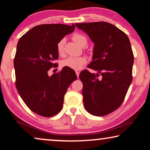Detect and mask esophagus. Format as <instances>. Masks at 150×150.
<instances>
[{
  "label": "esophagus",
  "instance_id": "34e87169",
  "mask_svg": "<svg viewBox=\"0 0 150 150\" xmlns=\"http://www.w3.org/2000/svg\"><path fill=\"white\" fill-rule=\"evenodd\" d=\"M75 73H76L77 77H79V71H75Z\"/></svg>",
  "mask_w": 150,
  "mask_h": 150
}]
</instances>
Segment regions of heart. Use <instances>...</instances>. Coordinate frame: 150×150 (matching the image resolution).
I'll list each match as a JSON object with an SVG mask.
<instances>
[{"instance_id": "heart-1", "label": "heart", "mask_w": 150, "mask_h": 150, "mask_svg": "<svg viewBox=\"0 0 150 150\" xmlns=\"http://www.w3.org/2000/svg\"><path fill=\"white\" fill-rule=\"evenodd\" d=\"M72 38L77 45L83 47L86 45L87 39L84 35L79 33H75L72 35ZM65 39H61L57 44V51L59 55H63L64 52ZM87 63L85 57H69L62 60L61 65L63 67H68L73 70H80Z\"/></svg>"}]
</instances>
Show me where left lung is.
Instances as JSON below:
<instances>
[{
  "instance_id": "obj_1",
  "label": "left lung",
  "mask_w": 150,
  "mask_h": 150,
  "mask_svg": "<svg viewBox=\"0 0 150 150\" xmlns=\"http://www.w3.org/2000/svg\"><path fill=\"white\" fill-rule=\"evenodd\" d=\"M95 44L93 61L79 74L83 83V101L87 112L105 116L121 105L132 81L134 55L124 32L106 22L76 23ZM100 73L102 78H96Z\"/></svg>"
}]
</instances>
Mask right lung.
<instances>
[{
    "label": "right lung",
    "mask_w": 150,
    "mask_h": 150,
    "mask_svg": "<svg viewBox=\"0 0 150 150\" xmlns=\"http://www.w3.org/2000/svg\"><path fill=\"white\" fill-rule=\"evenodd\" d=\"M75 28L73 24L38 25L17 44L13 60L17 91L27 107L42 117H53L60 112L68 88L77 79L75 72L68 67L51 77L48 75L49 70L57 65V42Z\"/></svg>",
    "instance_id": "right-lung-1"
}]
</instances>
